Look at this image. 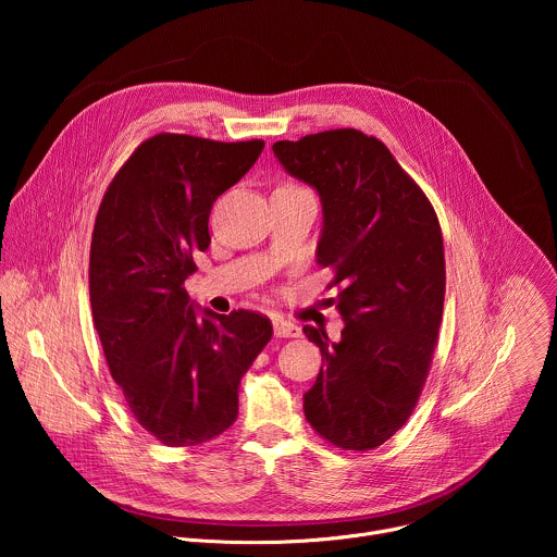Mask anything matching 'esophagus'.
I'll use <instances>...</instances> for the list:
<instances>
[{"label":"esophagus","mask_w":557,"mask_h":557,"mask_svg":"<svg viewBox=\"0 0 557 557\" xmlns=\"http://www.w3.org/2000/svg\"><path fill=\"white\" fill-rule=\"evenodd\" d=\"M275 335H277V337H299L301 331H299V326H295L293 322L277 320V322H275Z\"/></svg>","instance_id":"obj_1"}]
</instances>
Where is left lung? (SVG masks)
<instances>
[{
  "instance_id": "1",
  "label": "left lung",
  "mask_w": 557,
  "mask_h": 557,
  "mask_svg": "<svg viewBox=\"0 0 557 557\" xmlns=\"http://www.w3.org/2000/svg\"><path fill=\"white\" fill-rule=\"evenodd\" d=\"M286 172L322 196L317 262L333 271L342 342L304 326L322 368L304 394L310 428L339 449L368 451L399 432L423 392L445 299L436 211L374 136L352 127L277 140Z\"/></svg>"
}]
</instances>
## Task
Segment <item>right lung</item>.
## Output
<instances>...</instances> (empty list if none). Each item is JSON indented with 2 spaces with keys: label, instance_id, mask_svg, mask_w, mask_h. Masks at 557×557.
Segmentation results:
<instances>
[{
  "label": "right lung",
  "instance_id": "right-lung-1",
  "mask_svg": "<svg viewBox=\"0 0 557 557\" xmlns=\"http://www.w3.org/2000/svg\"><path fill=\"white\" fill-rule=\"evenodd\" d=\"M264 140L189 134L143 140L103 194L90 245V304L112 379L156 441L207 443L237 419V387L273 337L267 314L196 317L185 280L207 251L220 194Z\"/></svg>",
  "mask_w": 557,
  "mask_h": 557
}]
</instances>
